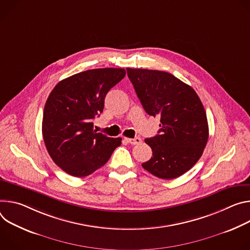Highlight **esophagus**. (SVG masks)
Returning a JSON list of instances; mask_svg holds the SVG:
<instances>
[{"mask_svg":"<svg viewBox=\"0 0 250 250\" xmlns=\"http://www.w3.org/2000/svg\"><path fill=\"white\" fill-rule=\"evenodd\" d=\"M125 141L131 145H137V144H140L142 142L141 138L139 137H136V138H125Z\"/></svg>","mask_w":250,"mask_h":250,"instance_id":"esophagus-1","label":"esophagus"}]
</instances>
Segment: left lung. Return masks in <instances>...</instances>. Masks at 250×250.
I'll list each match as a JSON object with an SVG mask.
<instances>
[{
    "label": "left lung",
    "mask_w": 250,
    "mask_h": 250,
    "mask_svg": "<svg viewBox=\"0 0 250 250\" xmlns=\"http://www.w3.org/2000/svg\"><path fill=\"white\" fill-rule=\"evenodd\" d=\"M127 74L146 112L161 122L159 134L145 139L153 155L142 167L164 180L182 176L202 157L208 139L200 97L169 72L127 68Z\"/></svg>",
    "instance_id": "left-lung-1"
}]
</instances>
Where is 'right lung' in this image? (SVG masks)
Segmentation results:
<instances>
[{"label": "right lung", "mask_w": 250, "mask_h": 250, "mask_svg": "<svg viewBox=\"0 0 250 250\" xmlns=\"http://www.w3.org/2000/svg\"><path fill=\"white\" fill-rule=\"evenodd\" d=\"M126 74L123 68H96L60 81L43 110L42 137L46 150L70 176L86 177L104 166L121 138L93 129V119L104 108L107 92Z\"/></svg>", "instance_id": "obj_1"}]
</instances>
